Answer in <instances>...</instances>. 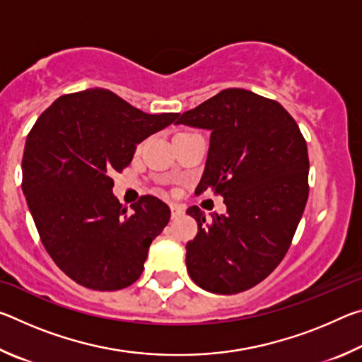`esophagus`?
<instances>
[{
    "label": "esophagus",
    "instance_id": "obj_1",
    "mask_svg": "<svg viewBox=\"0 0 362 362\" xmlns=\"http://www.w3.org/2000/svg\"><path fill=\"white\" fill-rule=\"evenodd\" d=\"M170 212H173V218H177V217H180V216H183V207L182 206H179V204H170Z\"/></svg>",
    "mask_w": 362,
    "mask_h": 362
}]
</instances>
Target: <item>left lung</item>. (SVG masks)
<instances>
[{"label": "left lung", "instance_id": "obj_1", "mask_svg": "<svg viewBox=\"0 0 362 362\" xmlns=\"http://www.w3.org/2000/svg\"><path fill=\"white\" fill-rule=\"evenodd\" d=\"M177 124L211 131L196 193L212 188L226 214L198 223L187 243V269L201 289L238 293L262 283L284 259L308 199V150L296 119L276 100L246 89L220 90Z\"/></svg>", "mask_w": 362, "mask_h": 362}]
</instances>
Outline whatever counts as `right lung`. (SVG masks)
Listing matches in <instances>:
<instances>
[{
	"instance_id": "right-lung-1",
	"label": "right lung",
	"mask_w": 362,
	"mask_h": 362,
	"mask_svg": "<svg viewBox=\"0 0 362 362\" xmlns=\"http://www.w3.org/2000/svg\"><path fill=\"white\" fill-rule=\"evenodd\" d=\"M177 116L148 115L95 88L59 97L28 132L23 194L42 246L75 283L119 291L140 278L170 209L145 194L127 214L112 192V175L129 166L137 144Z\"/></svg>"
}]
</instances>
